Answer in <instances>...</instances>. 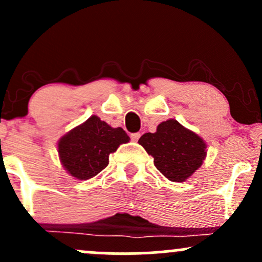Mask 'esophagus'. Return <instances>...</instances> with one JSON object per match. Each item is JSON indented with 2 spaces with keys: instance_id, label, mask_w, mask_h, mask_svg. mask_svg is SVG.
Wrapping results in <instances>:
<instances>
[{
  "instance_id": "esophagus-1",
  "label": "esophagus",
  "mask_w": 262,
  "mask_h": 262,
  "mask_svg": "<svg viewBox=\"0 0 262 262\" xmlns=\"http://www.w3.org/2000/svg\"><path fill=\"white\" fill-rule=\"evenodd\" d=\"M139 138H140V133H132L130 134V139L133 141H138L139 140Z\"/></svg>"
}]
</instances>
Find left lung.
Instances as JSON below:
<instances>
[{
	"label": "left lung",
	"mask_w": 262,
	"mask_h": 262,
	"mask_svg": "<svg viewBox=\"0 0 262 262\" xmlns=\"http://www.w3.org/2000/svg\"><path fill=\"white\" fill-rule=\"evenodd\" d=\"M138 143L154 158L156 169L173 182L186 181L200 169L207 154L202 138L175 119L160 123L155 133L141 135Z\"/></svg>",
	"instance_id": "obj_1"
}]
</instances>
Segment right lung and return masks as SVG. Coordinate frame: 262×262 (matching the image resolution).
Here are the masks:
<instances>
[{"mask_svg": "<svg viewBox=\"0 0 262 262\" xmlns=\"http://www.w3.org/2000/svg\"><path fill=\"white\" fill-rule=\"evenodd\" d=\"M128 141L122 128H112L92 116L59 140L58 151L62 166L71 176L89 180L106 169L110 155Z\"/></svg>", "mask_w": 262, "mask_h": 262, "instance_id": "add662e5", "label": "right lung"}]
</instances>
